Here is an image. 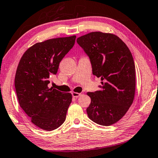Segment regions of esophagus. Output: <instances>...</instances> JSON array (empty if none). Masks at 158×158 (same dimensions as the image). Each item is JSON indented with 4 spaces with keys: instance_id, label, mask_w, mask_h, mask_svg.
Masks as SVG:
<instances>
[{
    "instance_id": "1",
    "label": "esophagus",
    "mask_w": 158,
    "mask_h": 158,
    "mask_svg": "<svg viewBox=\"0 0 158 158\" xmlns=\"http://www.w3.org/2000/svg\"><path fill=\"white\" fill-rule=\"evenodd\" d=\"M81 95V94H80V93H77V92H72V96H73V97H74V98H77V97H79Z\"/></svg>"
}]
</instances>
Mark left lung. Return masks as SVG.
Returning a JSON list of instances; mask_svg holds the SVG:
<instances>
[{"label":"left lung","instance_id":"1","mask_svg":"<svg viewBox=\"0 0 158 158\" xmlns=\"http://www.w3.org/2000/svg\"><path fill=\"white\" fill-rule=\"evenodd\" d=\"M89 57L93 74L101 77V90L87 92V115L99 125L109 126L122 118L135 94V66L128 46L112 33L92 32L77 39Z\"/></svg>","mask_w":158,"mask_h":158}]
</instances>
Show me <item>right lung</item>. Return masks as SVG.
<instances>
[{"label": "right lung", "instance_id": "add662e5", "mask_svg": "<svg viewBox=\"0 0 158 158\" xmlns=\"http://www.w3.org/2000/svg\"><path fill=\"white\" fill-rule=\"evenodd\" d=\"M76 38L73 35L36 43L19 61L15 79L19 103L31 122L44 131H53L64 122L71 103V94L48 88V84Z\"/></svg>", "mask_w": 158, "mask_h": 158}]
</instances>
